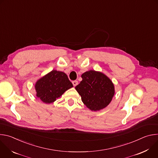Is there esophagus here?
I'll use <instances>...</instances> for the list:
<instances>
[{
  "mask_svg": "<svg viewBox=\"0 0 158 158\" xmlns=\"http://www.w3.org/2000/svg\"><path fill=\"white\" fill-rule=\"evenodd\" d=\"M73 85L75 87V86H76L77 84H78V81H73Z\"/></svg>",
  "mask_w": 158,
  "mask_h": 158,
  "instance_id": "34e87169",
  "label": "esophagus"
}]
</instances>
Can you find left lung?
I'll return each mask as SVG.
<instances>
[{
  "mask_svg": "<svg viewBox=\"0 0 158 158\" xmlns=\"http://www.w3.org/2000/svg\"><path fill=\"white\" fill-rule=\"evenodd\" d=\"M82 79L76 89L82 102L92 111L107 107L115 94L113 82L104 73L90 70L81 75Z\"/></svg>",
  "mask_w": 158,
  "mask_h": 158,
  "instance_id": "left-lung-1",
  "label": "left lung"
}]
</instances>
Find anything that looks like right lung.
<instances>
[{"mask_svg":"<svg viewBox=\"0 0 158 158\" xmlns=\"http://www.w3.org/2000/svg\"><path fill=\"white\" fill-rule=\"evenodd\" d=\"M73 87L67 74L56 70H52L42 76L35 84L37 98L48 104L53 103Z\"/></svg>","mask_w":158,"mask_h":158,"instance_id":"add662e5","label":"right lung"}]
</instances>
